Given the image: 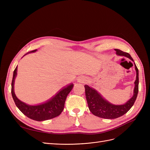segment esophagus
Segmentation results:
<instances>
[{
  "label": "esophagus",
  "instance_id": "esophagus-1",
  "mask_svg": "<svg viewBox=\"0 0 150 150\" xmlns=\"http://www.w3.org/2000/svg\"><path fill=\"white\" fill-rule=\"evenodd\" d=\"M78 82L81 83H85V82H86V78H84V77L80 76V77H79L78 79Z\"/></svg>",
  "mask_w": 150,
  "mask_h": 150
}]
</instances>
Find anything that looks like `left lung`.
I'll list each match as a JSON object with an SVG mask.
<instances>
[{
	"label": "left lung",
	"mask_w": 150,
	"mask_h": 150,
	"mask_svg": "<svg viewBox=\"0 0 150 150\" xmlns=\"http://www.w3.org/2000/svg\"><path fill=\"white\" fill-rule=\"evenodd\" d=\"M115 50L117 56L126 57L134 62L129 54L122 52L120 49H115ZM134 67L137 72V77L134 81L133 95L128 101L123 104H120V105L113 104L104 99L101 94L95 89L90 87L88 85L84 86L86 98L89 110L94 115L104 119H115L124 115L130 110L133 106L138 93L139 72L135 63Z\"/></svg>",
	"instance_id": "obj_1"
}]
</instances>
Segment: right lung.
<instances>
[{
	"mask_svg": "<svg viewBox=\"0 0 150 150\" xmlns=\"http://www.w3.org/2000/svg\"><path fill=\"white\" fill-rule=\"evenodd\" d=\"M36 51L37 49L28 52L25 55L30 52H35ZM17 67H16L13 71L11 93L13 101L19 110L27 117L38 121L50 120L59 115L64 110L66 98L73 88L74 84L71 83L63 87L54 96L46 102L37 105H29L18 99L14 93V82L17 76Z\"/></svg>",
	"mask_w": 150,
	"mask_h": 150,
	"instance_id": "add662e5",
	"label": "right lung"
}]
</instances>
